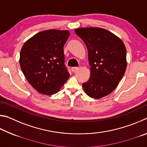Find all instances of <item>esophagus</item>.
I'll return each instance as SVG.
<instances>
[{
    "label": "esophagus",
    "instance_id": "1",
    "mask_svg": "<svg viewBox=\"0 0 147 147\" xmlns=\"http://www.w3.org/2000/svg\"><path fill=\"white\" fill-rule=\"evenodd\" d=\"M78 69V67H73L71 68V71L74 73V72H76L77 70Z\"/></svg>",
    "mask_w": 147,
    "mask_h": 147
}]
</instances>
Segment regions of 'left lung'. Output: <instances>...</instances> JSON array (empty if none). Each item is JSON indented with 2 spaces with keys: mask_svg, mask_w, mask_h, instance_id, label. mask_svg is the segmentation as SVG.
Segmentation results:
<instances>
[{
  "mask_svg": "<svg viewBox=\"0 0 147 147\" xmlns=\"http://www.w3.org/2000/svg\"><path fill=\"white\" fill-rule=\"evenodd\" d=\"M75 33L82 39L88 51L90 78L82 86L93 98L110 94L124 76L126 65L124 44L113 33L100 28H80Z\"/></svg>",
  "mask_w": 147,
  "mask_h": 147,
  "instance_id": "8db88e82",
  "label": "left lung"
}]
</instances>
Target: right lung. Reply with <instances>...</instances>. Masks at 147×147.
<instances>
[{"mask_svg":"<svg viewBox=\"0 0 147 147\" xmlns=\"http://www.w3.org/2000/svg\"><path fill=\"white\" fill-rule=\"evenodd\" d=\"M70 35L68 30H48L26 41L20 53L19 63L28 82L39 93H58L69 77L64 63L63 46Z\"/></svg>","mask_w":147,"mask_h":147,"instance_id":"obj_1","label":"right lung"}]
</instances>
